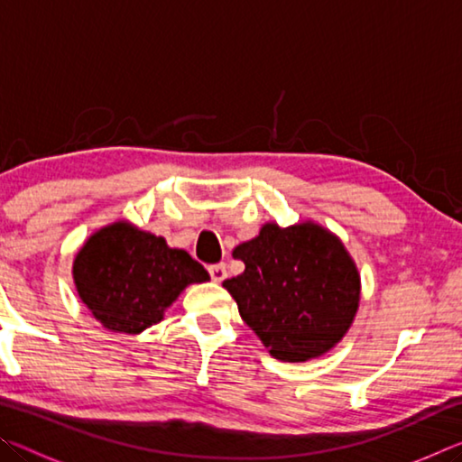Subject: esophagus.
Returning <instances> with one entry per match:
<instances>
[{"mask_svg": "<svg viewBox=\"0 0 462 462\" xmlns=\"http://www.w3.org/2000/svg\"><path fill=\"white\" fill-rule=\"evenodd\" d=\"M208 271H209V275H212V279L216 281V283H222V281L228 277V271H226V264L224 263L212 264V267H209Z\"/></svg>", "mask_w": 462, "mask_h": 462, "instance_id": "1", "label": "esophagus"}]
</instances>
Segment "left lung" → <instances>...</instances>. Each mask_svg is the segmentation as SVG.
Here are the masks:
<instances>
[{"label":"left lung","instance_id":"1","mask_svg":"<svg viewBox=\"0 0 462 462\" xmlns=\"http://www.w3.org/2000/svg\"><path fill=\"white\" fill-rule=\"evenodd\" d=\"M232 256L245 263V273L222 285L277 361L322 356L350 330L361 275L342 240L324 226L306 220L281 228L267 222Z\"/></svg>","mask_w":462,"mask_h":462}]
</instances>
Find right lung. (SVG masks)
Here are the masks:
<instances>
[{"label": "right lung", "mask_w": 462, "mask_h": 462, "mask_svg": "<svg viewBox=\"0 0 462 462\" xmlns=\"http://www.w3.org/2000/svg\"><path fill=\"white\" fill-rule=\"evenodd\" d=\"M79 300L109 332L140 334L159 324L185 287L209 273L189 253L128 220L104 226L73 259Z\"/></svg>", "instance_id": "right-lung-1"}]
</instances>
